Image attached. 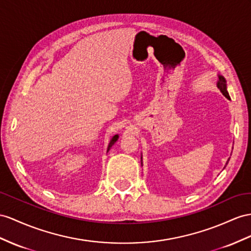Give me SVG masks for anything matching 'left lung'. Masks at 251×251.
Instances as JSON below:
<instances>
[{"mask_svg": "<svg viewBox=\"0 0 251 251\" xmlns=\"http://www.w3.org/2000/svg\"><path fill=\"white\" fill-rule=\"evenodd\" d=\"M217 87H218V89L221 90V92H222L225 96H226L227 99L230 100V96H229V94H228V92H227V88H226V80H225V78H224L223 76H218Z\"/></svg>", "mask_w": 251, "mask_h": 251, "instance_id": "obj_1", "label": "left lung"}]
</instances>
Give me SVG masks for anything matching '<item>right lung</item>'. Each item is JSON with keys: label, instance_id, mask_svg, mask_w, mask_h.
Returning a JSON list of instances; mask_svg holds the SVG:
<instances>
[{"label": "right lung", "instance_id": "add662e5", "mask_svg": "<svg viewBox=\"0 0 251 251\" xmlns=\"http://www.w3.org/2000/svg\"><path fill=\"white\" fill-rule=\"evenodd\" d=\"M118 138H119V136H118V134H115V136L111 139V141H110V143H109V145H108V150H107V151H109V150H110L111 149V146L115 143V142H117V140H118Z\"/></svg>", "mask_w": 251, "mask_h": 251}]
</instances>
